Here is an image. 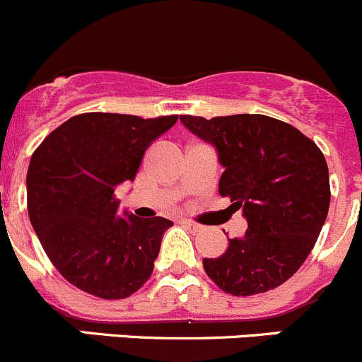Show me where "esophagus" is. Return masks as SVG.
<instances>
[{
    "mask_svg": "<svg viewBox=\"0 0 362 362\" xmlns=\"http://www.w3.org/2000/svg\"><path fill=\"white\" fill-rule=\"evenodd\" d=\"M181 223L182 225H186V227L189 228V230H200V225L199 223H195V221H192V220H181Z\"/></svg>",
    "mask_w": 362,
    "mask_h": 362,
    "instance_id": "obj_1",
    "label": "esophagus"
}]
</instances>
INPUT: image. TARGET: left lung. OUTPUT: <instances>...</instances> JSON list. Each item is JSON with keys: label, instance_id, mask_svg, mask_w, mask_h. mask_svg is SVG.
Masks as SVG:
<instances>
[{"label": "left lung", "instance_id": "obj_1", "mask_svg": "<svg viewBox=\"0 0 362 362\" xmlns=\"http://www.w3.org/2000/svg\"><path fill=\"white\" fill-rule=\"evenodd\" d=\"M181 123L216 148L225 169L218 192L248 221L223 255L202 260L206 274L232 296L280 287L303 266L327 218L322 151L298 128L262 114L181 116Z\"/></svg>", "mask_w": 362, "mask_h": 362}]
</instances>
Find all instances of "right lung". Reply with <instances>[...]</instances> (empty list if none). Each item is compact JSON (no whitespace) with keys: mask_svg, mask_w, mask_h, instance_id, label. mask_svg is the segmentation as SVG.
Masks as SVG:
<instances>
[{"mask_svg":"<svg viewBox=\"0 0 362 362\" xmlns=\"http://www.w3.org/2000/svg\"><path fill=\"white\" fill-rule=\"evenodd\" d=\"M177 116L86 112L44 139L26 176L28 213L61 276L88 294L124 299L149 280L173 221L117 214V185L134 181L146 149Z\"/></svg>","mask_w":362,"mask_h":362,"instance_id":"obj_1","label":"right lung"}]
</instances>
